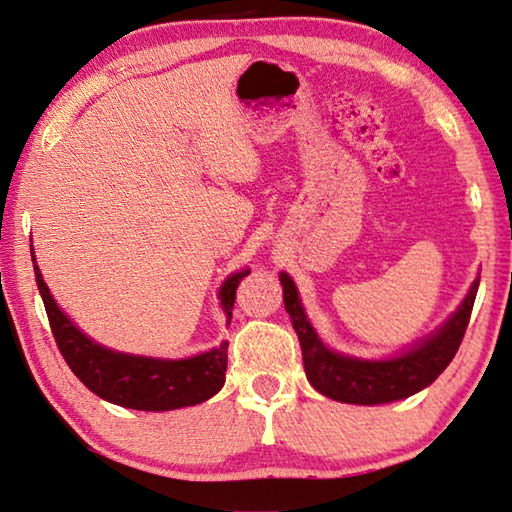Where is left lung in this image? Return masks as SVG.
I'll list each match as a JSON object with an SVG mask.
<instances>
[{
  "label": "left lung",
  "instance_id": "1",
  "mask_svg": "<svg viewBox=\"0 0 512 512\" xmlns=\"http://www.w3.org/2000/svg\"><path fill=\"white\" fill-rule=\"evenodd\" d=\"M281 283L285 310L301 341L307 381L325 397L343 403H359V406L399 401L428 388L455 359L464 341L479 287V281L472 283L464 303L448 318V323L414 350L388 361H361L327 350L307 321L292 278L283 272Z\"/></svg>",
  "mask_w": 512,
  "mask_h": 512
}]
</instances>
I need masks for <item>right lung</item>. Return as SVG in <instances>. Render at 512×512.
<instances>
[{
	"mask_svg": "<svg viewBox=\"0 0 512 512\" xmlns=\"http://www.w3.org/2000/svg\"><path fill=\"white\" fill-rule=\"evenodd\" d=\"M247 274L249 269H243V272L229 276L220 287V303H223L227 321H231V310H234L236 287ZM35 281L42 294L57 350L62 352L64 361L69 363L77 379L100 399L122 408L162 412L196 406L223 388L229 347L227 341L205 354L180 361L147 359V356L106 350L77 330L69 316L55 305L37 265Z\"/></svg>",
	"mask_w": 512,
	"mask_h": 512,
	"instance_id": "obj_1",
	"label": "right lung"
}]
</instances>
